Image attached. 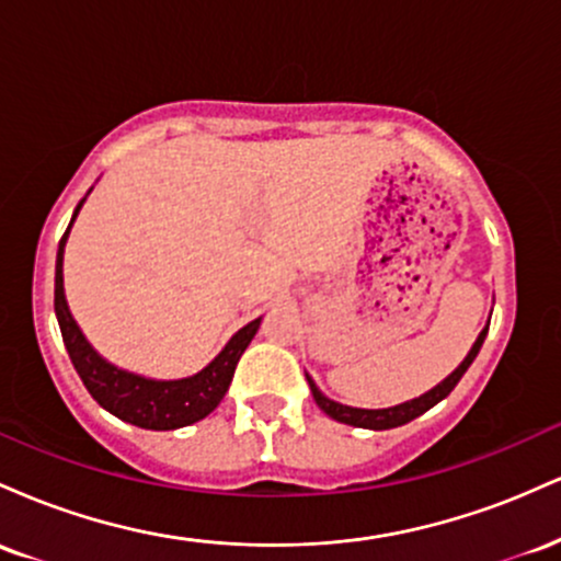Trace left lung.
Segmentation results:
<instances>
[{"mask_svg": "<svg viewBox=\"0 0 561 561\" xmlns=\"http://www.w3.org/2000/svg\"><path fill=\"white\" fill-rule=\"evenodd\" d=\"M488 334V327L480 332L478 343L472 345V351L467 353V358L461 362L459 369L454 371V375H448L443 379L437 388H433L430 392H424V396L414 398V401H405L401 405H392V409H353V405H343V403H334L330 398L321 392L317 385H313V379L308 377V385H311V392H313V401L319 403V409L324 411L327 416H332V420L343 422V424H353V427H364V430H392V427H401V424H409L411 420H416V416H422L424 411L433 409L435 403H440L443 398L448 396L450 390L459 385V379L465 377V371L472 366L474 356L480 353L482 347V340H485Z\"/></svg>", "mask_w": 561, "mask_h": 561, "instance_id": "8db88e82", "label": "left lung"}]
</instances>
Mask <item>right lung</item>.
Masks as SVG:
<instances>
[{"mask_svg":"<svg viewBox=\"0 0 561 561\" xmlns=\"http://www.w3.org/2000/svg\"><path fill=\"white\" fill-rule=\"evenodd\" d=\"M81 205L83 199L79 203V208ZM79 208H76V214H79ZM73 218H70V224H73ZM68 231L62 234L60 250H57L55 313L70 362H73L76 371H79L89 396H92L102 409H107L111 414L118 416V420L137 424V427L145 430H176L205 420V416L221 403V398L227 396L237 362H240L244 347L250 345V340L259 332L261 319L242 327L214 362L205 366L203 371H197L195 377L147 379L131 375V371L118 369V366L107 364L105 358L96 356L94 347L87 343L79 324H76L68 311L66 295H62V248H66Z\"/></svg>","mask_w":561,"mask_h":561,"instance_id":"add662e5","label":"right lung"}]
</instances>
